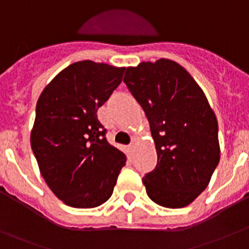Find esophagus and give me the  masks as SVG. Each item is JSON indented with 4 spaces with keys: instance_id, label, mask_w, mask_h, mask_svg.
Instances as JSON below:
<instances>
[{
    "instance_id": "obj_1",
    "label": "esophagus",
    "mask_w": 249,
    "mask_h": 249,
    "mask_svg": "<svg viewBox=\"0 0 249 249\" xmlns=\"http://www.w3.org/2000/svg\"><path fill=\"white\" fill-rule=\"evenodd\" d=\"M135 143H136V142H135V140L132 141L131 143H130V145H129V147H130V149H134V148H135Z\"/></svg>"
}]
</instances>
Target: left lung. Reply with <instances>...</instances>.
<instances>
[{
    "instance_id": "left-lung-1",
    "label": "left lung",
    "mask_w": 249,
    "mask_h": 249,
    "mask_svg": "<svg viewBox=\"0 0 249 249\" xmlns=\"http://www.w3.org/2000/svg\"><path fill=\"white\" fill-rule=\"evenodd\" d=\"M124 83L144 110L158 164L143 177L150 200L185 207L207 188L220 159L218 123L202 89L169 59L125 70Z\"/></svg>"
}]
</instances>
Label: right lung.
<instances>
[{
    "mask_svg": "<svg viewBox=\"0 0 249 249\" xmlns=\"http://www.w3.org/2000/svg\"><path fill=\"white\" fill-rule=\"evenodd\" d=\"M124 67L84 60L62 70L37 101L31 148L53 193L66 205L92 208L112 195L123 152L107 142L97 109L122 83Z\"/></svg>",
    "mask_w": 249,
    "mask_h": 249,
    "instance_id": "1",
    "label": "right lung"
}]
</instances>
